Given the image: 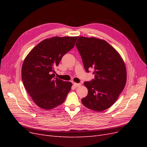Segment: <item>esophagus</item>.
I'll return each instance as SVG.
<instances>
[{"instance_id": "obj_1", "label": "esophagus", "mask_w": 147, "mask_h": 147, "mask_svg": "<svg viewBox=\"0 0 147 147\" xmlns=\"http://www.w3.org/2000/svg\"><path fill=\"white\" fill-rule=\"evenodd\" d=\"M73 84H74V85L75 86H76V87H79V86H80L82 85V84H81V83H74Z\"/></svg>"}]
</instances>
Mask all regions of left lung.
Listing matches in <instances>:
<instances>
[{"mask_svg": "<svg viewBox=\"0 0 147 147\" xmlns=\"http://www.w3.org/2000/svg\"><path fill=\"white\" fill-rule=\"evenodd\" d=\"M76 47L86 72L94 70V78L84 82L88 93L82 102L89 109L102 112L115 103L126 85L125 64L117 51L104 40L80 37Z\"/></svg>", "mask_w": 147, "mask_h": 147, "instance_id": "obj_1", "label": "left lung"}]
</instances>
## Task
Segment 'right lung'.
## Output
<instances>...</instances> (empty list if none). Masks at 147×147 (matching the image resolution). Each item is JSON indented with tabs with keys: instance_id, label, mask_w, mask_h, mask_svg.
I'll return each instance as SVG.
<instances>
[{
	"instance_id": "1",
	"label": "right lung",
	"mask_w": 147,
	"mask_h": 147,
	"mask_svg": "<svg viewBox=\"0 0 147 147\" xmlns=\"http://www.w3.org/2000/svg\"><path fill=\"white\" fill-rule=\"evenodd\" d=\"M78 37L45 39L31 50L23 62L21 77L26 91L37 106L53 109L65 101L72 84L55 78V68L74 48Z\"/></svg>"
}]
</instances>
